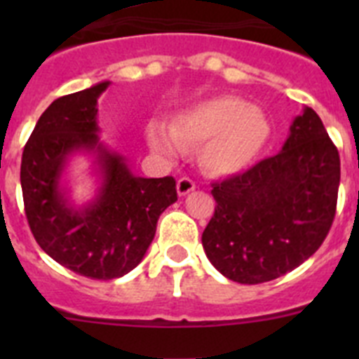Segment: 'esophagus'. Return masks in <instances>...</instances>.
Here are the masks:
<instances>
[{"label": "esophagus", "mask_w": 359, "mask_h": 359, "mask_svg": "<svg viewBox=\"0 0 359 359\" xmlns=\"http://www.w3.org/2000/svg\"><path fill=\"white\" fill-rule=\"evenodd\" d=\"M176 189H177V194L187 196L189 192H192V190L196 189V183L192 182L190 177H180V180H177Z\"/></svg>", "instance_id": "1"}]
</instances>
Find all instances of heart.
<instances>
[{"mask_svg": "<svg viewBox=\"0 0 359 359\" xmlns=\"http://www.w3.org/2000/svg\"><path fill=\"white\" fill-rule=\"evenodd\" d=\"M269 136V123L259 107L231 95L212 97L177 113L169 133L149 126L147 140L158 154L176 156L180 145L201 147V163L212 174L244 170L262 151Z\"/></svg>", "mask_w": 359, "mask_h": 359, "instance_id": "b5f03b06", "label": "heart"}]
</instances>
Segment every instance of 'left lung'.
<instances>
[{
    "label": "left lung",
    "instance_id": "1",
    "mask_svg": "<svg viewBox=\"0 0 359 359\" xmlns=\"http://www.w3.org/2000/svg\"><path fill=\"white\" fill-rule=\"evenodd\" d=\"M340 154L311 107L293 120L282 151L212 183L215 212L201 243L219 273L261 284L298 268L334 221Z\"/></svg>",
    "mask_w": 359,
    "mask_h": 359
}]
</instances>
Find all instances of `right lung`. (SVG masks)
Wrapping results in <instances>:
<instances>
[{
    "instance_id": "1",
    "label": "right lung",
    "mask_w": 359,
    "mask_h": 359,
    "mask_svg": "<svg viewBox=\"0 0 359 359\" xmlns=\"http://www.w3.org/2000/svg\"><path fill=\"white\" fill-rule=\"evenodd\" d=\"M107 86L53 100L21 158L25 214L37 244L61 266L97 280L123 277L140 264L158 217L177 199L172 176H135L126 158L98 142L97 98ZM77 150L97 154L103 174L97 198L82 209H73L60 189L65 161Z\"/></svg>"
}]
</instances>
